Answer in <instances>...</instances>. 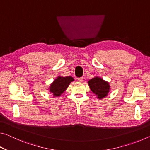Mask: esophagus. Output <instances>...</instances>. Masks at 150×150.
<instances>
[{"label":"esophagus","mask_w":150,"mask_h":150,"mask_svg":"<svg viewBox=\"0 0 150 150\" xmlns=\"http://www.w3.org/2000/svg\"><path fill=\"white\" fill-rule=\"evenodd\" d=\"M79 81H80V82H82V81H83V77H79L77 79Z\"/></svg>","instance_id":"1"}]
</instances>
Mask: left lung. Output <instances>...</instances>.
<instances>
[{
  "label": "left lung",
  "mask_w": 150,
  "mask_h": 150,
  "mask_svg": "<svg viewBox=\"0 0 150 150\" xmlns=\"http://www.w3.org/2000/svg\"><path fill=\"white\" fill-rule=\"evenodd\" d=\"M88 84L92 92L95 93L99 99L105 98L110 91V87L109 83L100 77H95L91 79L88 81Z\"/></svg>",
  "instance_id": "left-lung-1"
}]
</instances>
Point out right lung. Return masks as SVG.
Instances as JSON below:
<instances>
[{
	"instance_id": "obj_1",
	"label": "right lung",
	"mask_w": 150,
	"mask_h": 150,
	"mask_svg": "<svg viewBox=\"0 0 150 150\" xmlns=\"http://www.w3.org/2000/svg\"><path fill=\"white\" fill-rule=\"evenodd\" d=\"M73 81H74V79L71 76H67L65 77L59 76L51 84L49 88L50 91L54 96H59L67 89L68 86Z\"/></svg>"
}]
</instances>
